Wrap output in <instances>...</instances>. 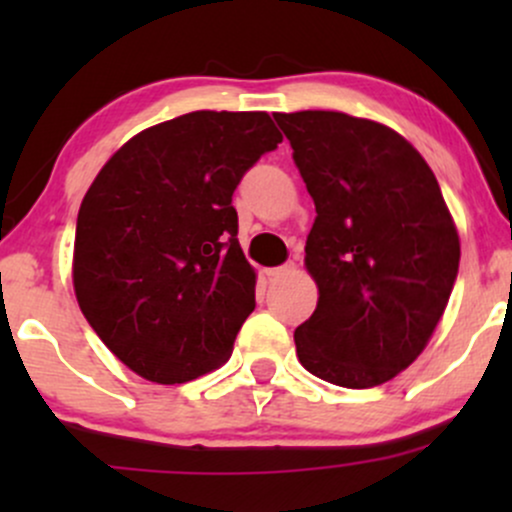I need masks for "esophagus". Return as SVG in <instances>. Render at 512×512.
<instances>
[{
    "label": "esophagus",
    "mask_w": 512,
    "mask_h": 512,
    "mask_svg": "<svg viewBox=\"0 0 512 512\" xmlns=\"http://www.w3.org/2000/svg\"><path fill=\"white\" fill-rule=\"evenodd\" d=\"M293 269H296V264H293V262H286V264H281V267H272V269H267V276H272V279H281V276H289V274H293Z\"/></svg>",
    "instance_id": "1"
}]
</instances>
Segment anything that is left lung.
<instances>
[{"label": "left lung", "mask_w": 512, "mask_h": 512, "mask_svg": "<svg viewBox=\"0 0 512 512\" xmlns=\"http://www.w3.org/2000/svg\"><path fill=\"white\" fill-rule=\"evenodd\" d=\"M315 202L305 370L339 387L392 380L426 349L460 267V236L424 156L395 129L334 110L276 113Z\"/></svg>", "instance_id": "left-lung-1"}]
</instances>
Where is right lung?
<instances>
[{
    "label": "right lung",
    "mask_w": 512,
    "mask_h": 512,
    "mask_svg": "<svg viewBox=\"0 0 512 512\" xmlns=\"http://www.w3.org/2000/svg\"><path fill=\"white\" fill-rule=\"evenodd\" d=\"M279 142L267 113L197 110L129 139L88 187L76 219V301L142 378L187 383L231 358L255 310L233 192Z\"/></svg>",
    "instance_id": "right-lung-1"
}]
</instances>
